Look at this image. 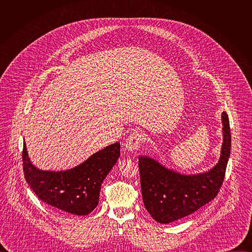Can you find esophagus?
Masks as SVG:
<instances>
[{"instance_id":"esophagus-1","label":"esophagus","mask_w":252,"mask_h":252,"mask_svg":"<svg viewBox=\"0 0 252 252\" xmlns=\"http://www.w3.org/2000/svg\"><path fill=\"white\" fill-rule=\"evenodd\" d=\"M143 141V134L139 131L131 132L126 139V149L130 152L137 151Z\"/></svg>"}]
</instances>
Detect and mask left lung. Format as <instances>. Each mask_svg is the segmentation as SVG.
<instances>
[{"instance_id":"8db88e82","label":"left lung","mask_w":252,"mask_h":252,"mask_svg":"<svg viewBox=\"0 0 252 252\" xmlns=\"http://www.w3.org/2000/svg\"><path fill=\"white\" fill-rule=\"evenodd\" d=\"M222 123L221 156L218 164L207 172L183 175L166 169L148 157L138 158L143 204L157 221L169 223L186 218L218 195L231 148L229 120L225 112L222 113Z\"/></svg>"}]
</instances>
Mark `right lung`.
Instances as JSON below:
<instances>
[{"label":"right lung","mask_w":252,"mask_h":252,"mask_svg":"<svg viewBox=\"0 0 252 252\" xmlns=\"http://www.w3.org/2000/svg\"><path fill=\"white\" fill-rule=\"evenodd\" d=\"M120 154L121 145L116 142L73 169L44 171L32 164L24 142V175L32 190L42 201L68 213L87 215L96 207L100 186L118 161Z\"/></svg>","instance_id":"add662e5"}]
</instances>
